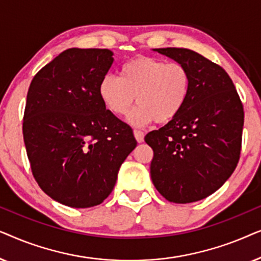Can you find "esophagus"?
Wrapping results in <instances>:
<instances>
[{
	"mask_svg": "<svg viewBox=\"0 0 261 261\" xmlns=\"http://www.w3.org/2000/svg\"><path fill=\"white\" fill-rule=\"evenodd\" d=\"M134 137H135V139H137V141L138 142H141L144 141V138H145V134H144V132H141V130H137L135 129L134 130Z\"/></svg>",
	"mask_w": 261,
	"mask_h": 261,
	"instance_id": "esophagus-1",
	"label": "esophagus"
}]
</instances>
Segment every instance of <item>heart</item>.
I'll return each mask as SVG.
<instances>
[{
	"label": "heart",
	"instance_id": "b5f03b06",
	"mask_svg": "<svg viewBox=\"0 0 261 261\" xmlns=\"http://www.w3.org/2000/svg\"><path fill=\"white\" fill-rule=\"evenodd\" d=\"M191 88L190 73L183 64L140 57L122 65L120 77L107 74L98 87L106 108L115 115H124L137 101L128 122L145 126L156 121H172L184 108Z\"/></svg>",
	"mask_w": 261,
	"mask_h": 261
}]
</instances>
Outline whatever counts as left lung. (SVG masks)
<instances>
[{"instance_id":"1","label":"left lung","mask_w":261,"mask_h":261,"mask_svg":"<svg viewBox=\"0 0 261 261\" xmlns=\"http://www.w3.org/2000/svg\"><path fill=\"white\" fill-rule=\"evenodd\" d=\"M183 64L191 78L184 108L145 141L153 149L151 178L173 203L208 197L226 183L240 158L244 108L222 67L188 48H154Z\"/></svg>"}]
</instances>
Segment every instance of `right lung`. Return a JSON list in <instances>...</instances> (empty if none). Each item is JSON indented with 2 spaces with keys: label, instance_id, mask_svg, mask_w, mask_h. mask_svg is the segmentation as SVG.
<instances>
[{
  "label": "right lung",
  "instance_id": "obj_1",
  "mask_svg": "<svg viewBox=\"0 0 261 261\" xmlns=\"http://www.w3.org/2000/svg\"><path fill=\"white\" fill-rule=\"evenodd\" d=\"M114 53L69 48L35 74L27 94L23 140L41 190L71 208L98 205L137 147L133 130L98 95Z\"/></svg>",
  "mask_w": 261,
  "mask_h": 261
}]
</instances>
